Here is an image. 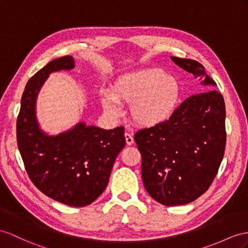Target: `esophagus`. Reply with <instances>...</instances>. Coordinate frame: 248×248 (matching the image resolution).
<instances>
[{"mask_svg": "<svg viewBox=\"0 0 248 248\" xmlns=\"http://www.w3.org/2000/svg\"><path fill=\"white\" fill-rule=\"evenodd\" d=\"M124 137H125V142L128 145H132L133 143H134V138H133L132 134H130V133L125 132L124 133Z\"/></svg>", "mask_w": 248, "mask_h": 248, "instance_id": "34e87169", "label": "esophagus"}]
</instances>
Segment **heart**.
I'll return each instance as SVG.
<instances>
[{
  "instance_id": "obj_1",
  "label": "heart",
  "mask_w": 248,
  "mask_h": 248,
  "mask_svg": "<svg viewBox=\"0 0 248 248\" xmlns=\"http://www.w3.org/2000/svg\"><path fill=\"white\" fill-rule=\"evenodd\" d=\"M180 96L179 82L161 69L150 68L125 73L114 82L110 95L101 96L109 115H118L116 104H131V119L140 126H155L172 116Z\"/></svg>"
}]
</instances>
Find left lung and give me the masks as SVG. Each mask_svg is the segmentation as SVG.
<instances>
[{
	"label": "left lung",
	"instance_id": "1",
	"mask_svg": "<svg viewBox=\"0 0 248 248\" xmlns=\"http://www.w3.org/2000/svg\"><path fill=\"white\" fill-rule=\"evenodd\" d=\"M186 71L200 76L205 92L192 95L160 124L138 131L141 175L152 198L167 206L192 202L211 186L224 156L225 103L200 62L172 56ZM212 88V91L209 89Z\"/></svg>",
	"mask_w": 248,
	"mask_h": 248
}]
</instances>
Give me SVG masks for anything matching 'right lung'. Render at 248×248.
I'll return each mask as SVG.
<instances>
[{"label": "right lung", "instance_id": "1", "mask_svg": "<svg viewBox=\"0 0 248 248\" xmlns=\"http://www.w3.org/2000/svg\"><path fill=\"white\" fill-rule=\"evenodd\" d=\"M73 68L72 56H62L28 80L16 120V140L33 185L55 201L81 207L91 204L106 189L125 138L124 126L104 130L79 123L56 136L40 129L35 101L43 84L50 73Z\"/></svg>", "mask_w": 248, "mask_h": 248}]
</instances>
